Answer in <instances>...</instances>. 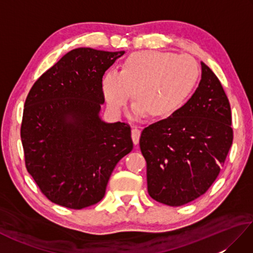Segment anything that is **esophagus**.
<instances>
[{"label": "esophagus", "instance_id": "obj_1", "mask_svg": "<svg viewBox=\"0 0 253 253\" xmlns=\"http://www.w3.org/2000/svg\"><path fill=\"white\" fill-rule=\"evenodd\" d=\"M140 127H132L131 129V138H132V141L135 144H138L139 142V138H140Z\"/></svg>", "mask_w": 253, "mask_h": 253}]
</instances>
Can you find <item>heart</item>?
Segmentation results:
<instances>
[{
	"label": "heart",
	"mask_w": 253,
	"mask_h": 253,
	"mask_svg": "<svg viewBox=\"0 0 253 253\" xmlns=\"http://www.w3.org/2000/svg\"><path fill=\"white\" fill-rule=\"evenodd\" d=\"M198 79L193 58L169 52L139 51L128 56L121 72L109 69L102 77L107 106L120 113L130 98V114L139 118H163L185 103Z\"/></svg>",
	"instance_id": "b5f03b06"
}]
</instances>
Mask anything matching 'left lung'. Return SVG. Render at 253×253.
<instances>
[{
  "label": "left lung",
  "mask_w": 253,
  "mask_h": 253,
  "mask_svg": "<svg viewBox=\"0 0 253 253\" xmlns=\"http://www.w3.org/2000/svg\"><path fill=\"white\" fill-rule=\"evenodd\" d=\"M199 87L165 120L144 128L140 149L147 161L150 197L179 207L206 193L233 143L232 112L211 68L201 62Z\"/></svg>",
  "instance_id": "1"
}]
</instances>
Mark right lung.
I'll use <instances>...</instances> for the list:
<instances>
[{
    "label": "right lung",
    "instance_id": "obj_1",
    "mask_svg": "<svg viewBox=\"0 0 253 253\" xmlns=\"http://www.w3.org/2000/svg\"><path fill=\"white\" fill-rule=\"evenodd\" d=\"M125 51L78 47L32 85L20 137L26 168L50 201L80 210L102 200L113 169L133 143L125 123H106L102 77Z\"/></svg>",
    "mask_w": 253,
    "mask_h": 253
}]
</instances>
